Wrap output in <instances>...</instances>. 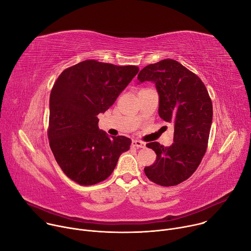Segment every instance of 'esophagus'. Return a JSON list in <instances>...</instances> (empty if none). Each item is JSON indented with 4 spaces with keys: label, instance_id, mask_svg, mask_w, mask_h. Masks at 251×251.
<instances>
[{
    "label": "esophagus",
    "instance_id": "34e87169",
    "mask_svg": "<svg viewBox=\"0 0 251 251\" xmlns=\"http://www.w3.org/2000/svg\"><path fill=\"white\" fill-rule=\"evenodd\" d=\"M132 145L135 146V147H138V148H145L146 147V144L145 143H143L139 140H133L132 141Z\"/></svg>",
    "mask_w": 251,
    "mask_h": 251
}]
</instances>
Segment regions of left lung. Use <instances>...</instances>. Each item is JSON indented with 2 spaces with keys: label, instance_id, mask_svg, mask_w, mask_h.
<instances>
[{
  "label": "left lung",
  "instance_id": "left-lung-1",
  "mask_svg": "<svg viewBox=\"0 0 251 251\" xmlns=\"http://www.w3.org/2000/svg\"><path fill=\"white\" fill-rule=\"evenodd\" d=\"M138 80V84L155 83L159 115L174 125L171 146L158 142L147 144L157 158L153 165L145 167V174L160 186H176L194 174L205 153L212 122L211 100L200 77L171 58L145 66Z\"/></svg>",
  "mask_w": 251,
  "mask_h": 251
}]
</instances>
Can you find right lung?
Here are the masks:
<instances>
[{
	"instance_id": "1",
	"label": "right lung",
	"mask_w": 251,
	"mask_h": 251,
	"mask_svg": "<svg viewBox=\"0 0 251 251\" xmlns=\"http://www.w3.org/2000/svg\"><path fill=\"white\" fill-rule=\"evenodd\" d=\"M138 71L135 65L84 60L63 70L53 84L50 146L63 173L77 184L104 181L130 149L129 138H110L99 129L97 115L109 109Z\"/></svg>"
}]
</instances>
